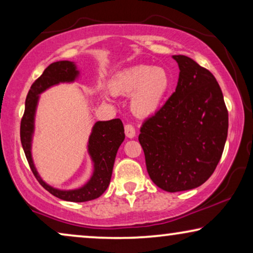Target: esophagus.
I'll use <instances>...</instances> for the list:
<instances>
[{"label": "esophagus", "mask_w": 253, "mask_h": 253, "mask_svg": "<svg viewBox=\"0 0 253 253\" xmlns=\"http://www.w3.org/2000/svg\"><path fill=\"white\" fill-rule=\"evenodd\" d=\"M124 131H126V136L127 138L136 137V130H134V127L131 126V124H126V126H124Z\"/></svg>", "instance_id": "esophagus-1"}]
</instances>
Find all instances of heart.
Wrapping results in <instances>:
<instances>
[{
	"mask_svg": "<svg viewBox=\"0 0 253 253\" xmlns=\"http://www.w3.org/2000/svg\"><path fill=\"white\" fill-rule=\"evenodd\" d=\"M170 84V76L164 68L140 64L114 76L110 88L115 94L131 95V112L138 117H148L160 109Z\"/></svg>",
	"mask_w": 253,
	"mask_h": 253,
	"instance_id": "obj_1",
	"label": "heart"
}]
</instances>
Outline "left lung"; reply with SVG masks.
Instances as JSON below:
<instances>
[{
	"instance_id": "1",
	"label": "left lung",
	"mask_w": 253,
	"mask_h": 253,
	"mask_svg": "<svg viewBox=\"0 0 253 253\" xmlns=\"http://www.w3.org/2000/svg\"><path fill=\"white\" fill-rule=\"evenodd\" d=\"M175 92L140 127L138 140L155 185L168 192L198 188L211 177L228 134V110L216 79L184 55H174Z\"/></svg>"
}]
</instances>
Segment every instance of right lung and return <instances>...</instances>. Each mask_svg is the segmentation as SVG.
<instances>
[{"instance_id": "right-lung-1", "label": "right lung", "mask_w": 253, "mask_h": 253, "mask_svg": "<svg viewBox=\"0 0 253 253\" xmlns=\"http://www.w3.org/2000/svg\"><path fill=\"white\" fill-rule=\"evenodd\" d=\"M78 76L79 71L77 70V67L74 62L70 61L54 62L44 69L42 75L33 83L27 93L25 112L20 122V141H22L23 150L25 152L31 170L36 176L38 182L48 192L62 200L83 203L99 198L108 188L117 150L126 138L122 121L120 119L98 121L94 124L87 145L88 154L92 159L94 169H93V175L89 181L79 189L60 190L48 185L38 174L36 166L33 164L32 152H31L34 132V117H36V110L38 101H39V94L60 83L75 82Z\"/></svg>"}]
</instances>
